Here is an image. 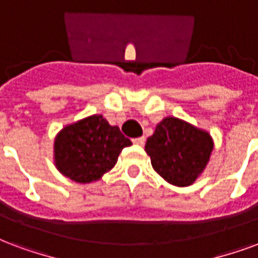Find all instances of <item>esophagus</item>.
I'll return each instance as SVG.
<instances>
[{
	"label": "esophagus",
	"instance_id": "esophagus-1",
	"mask_svg": "<svg viewBox=\"0 0 258 258\" xmlns=\"http://www.w3.org/2000/svg\"><path fill=\"white\" fill-rule=\"evenodd\" d=\"M133 143H135L136 145H141V147H143L145 143V137H137V139H133Z\"/></svg>",
	"mask_w": 258,
	"mask_h": 258
}]
</instances>
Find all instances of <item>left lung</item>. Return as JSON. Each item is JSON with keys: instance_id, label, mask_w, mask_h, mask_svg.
I'll use <instances>...</instances> for the list:
<instances>
[{"instance_id": "1", "label": "left lung", "mask_w": 258, "mask_h": 258, "mask_svg": "<svg viewBox=\"0 0 258 258\" xmlns=\"http://www.w3.org/2000/svg\"><path fill=\"white\" fill-rule=\"evenodd\" d=\"M214 140L207 131L175 117L156 125L145 143V152L156 173L175 186L195 183L210 162Z\"/></svg>"}]
</instances>
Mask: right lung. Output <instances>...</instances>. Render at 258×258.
Instances as JSON below:
<instances>
[{
  "label": "right lung",
  "instance_id": "1",
  "mask_svg": "<svg viewBox=\"0 0 258 258\" xmlns=\"http://www.w3.org/2000/svg\"><path fill=\"white\" fill-rule=\"evenodd\" d=\"M132 141L100 114L69 123L54 139V164L59 173L79 183L99 181L115 166Z\"/></svg>",
  "mask_w": 258,
  "mask_h": 258
}]
</instances>
